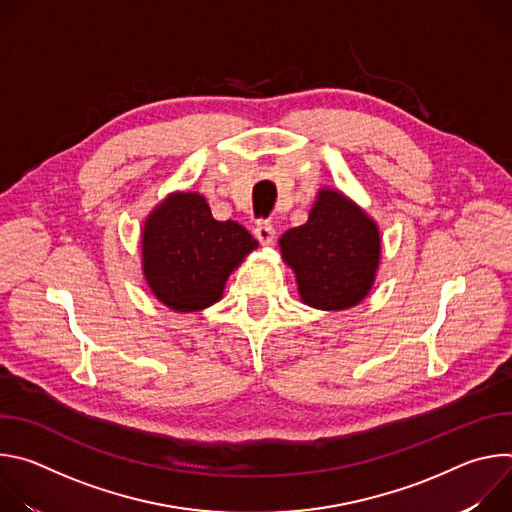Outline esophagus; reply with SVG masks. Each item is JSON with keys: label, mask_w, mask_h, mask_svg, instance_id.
Instances as JSON below:
<instances>
[{"label": "esophagus", "mask_w": 512, "mask_h": 512, "mask_svg": "<svg viewBox=\"0 0 512 512\" xmlns=\"http://www.w3.org/2000/svg\"><path fill=\"white\" fill-rule=\"evenodd\" d=\"M253 235H255V239H257L261 245H271L273 239H275V229H273L271 223L261 221V223H257V227L253 229Z\"/></svg>", "instance_id": "1"}]
</instances>
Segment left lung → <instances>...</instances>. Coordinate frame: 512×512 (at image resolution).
<instances>
[{
    "label": "left lung",
    "mask_w": 512,
    "mask_h": 512,
    "mask_svg": "<svg viewBox=\"0 0 512 512\" xmlns=\"http://www.w3.org/2000/svg\"><path fill=\"white\" fill-rule=\"evenodd\" d=\"M304 304L346 310L369 294L381 255L377 225L336 190H322L308 223L279 239Z\"/></svg>",
    "instance_id": "obj_1"
}]
</instances>
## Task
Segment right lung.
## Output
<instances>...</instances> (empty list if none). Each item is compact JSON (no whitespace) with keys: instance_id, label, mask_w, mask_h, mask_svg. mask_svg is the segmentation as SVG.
<instances>
[{"instance_id":"add662e5","label":"right lung","mask_w":512,"mask_h":512,"mask_svg":"<svg viewBox=\"0 0 512 512\" xmlns=\"http://www.w3.org/2000/svg\"><path fill=\"white\" fill-rule=\"evenodd\" d=\"M255 247L239 223L212 218L204 196L174 194L145 221L143 273L162 304L196 312L221 300L229 273Z\"/></svg>"}]
</instances>
